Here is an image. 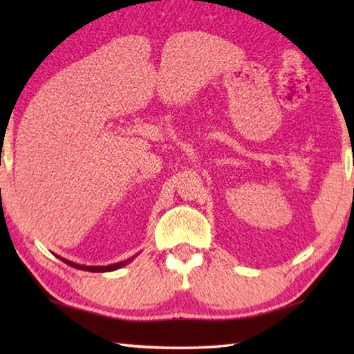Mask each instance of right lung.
Returning <instances> with one entry per match:
<instances>
[{"mask_svg":"<svg viewBox=\"0 0 354 354\" xmlns=\"http://www.w3.org/2000/svg\"><path fill=\"white\" fill-rule=\"evenodd\" d=\"M133 259H134V257H131V259H128V261L112 263V266H106V267H88V266H80V263L70 262L67 259H64V257H61V261H64L65 263H68V266L75 267V268H80V270H87V272H112V270H117V268H120V267H124L128 262H131Z\"/></svg>","mask_w":354,"mask_h":354,"instance_id":"1","label":"right lung"}]
</instances>
